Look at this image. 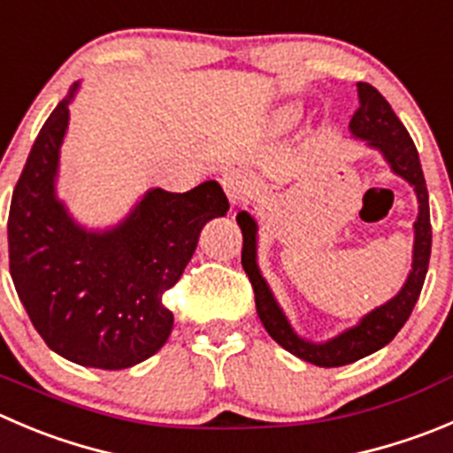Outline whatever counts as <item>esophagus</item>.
<instances>
[{"label": "esophagus", "instance_id": "obj_1", "mask_svg": "<svg viewBox=\"0 0 453 453\" xmlns=\"http://www.w3.org/2000/svg\"><path fill=\"white\" fill-rule=\"evenodd\" d=\"M222 187L226 191V196H229L231 204H238L249 193V180L240 171H226L222 175Z\"/></svg>", "mask_w": 453, "mask_h": 453}]
</instances>
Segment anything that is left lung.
<instances>
[{
    "mask_svg": "<svg viewBox=\"0 0 453 453\" xmlns=\"http://www.w3.org/2000/svg\"><path fill=\"white\" fill-rule=\"evenodd\" d=\"M358 111L349 122V131L353 137L367 142L372 149L380 150L389 162L391 171L407 180L418 197V218L413 222V262L403 288L373 311H369L363 320L351 329L342 331L326 342H311L300 338L288 325L287 316L280 304L275 303L269 284L257 269V222L249 211H240L238 224L242 229V266L251 280L253 294H256V309L262 325L269 331L271 338L287 349L288 353L298 356L300 360L318 365V367H342L356 363L369 353L378 351L394 340V335L403 329L404 322L411 316L418 303V296L423 291L425 275H427L429 256H432V222H429V193L425 184L423 169L413 140L407 128L403 127L389 102L367 81H358Z\"/></svg>",
    "mask_w": 453,
    "mask_h": 453,
    "instance_id": "1",
    "label": "left lung"
}]
</instances>
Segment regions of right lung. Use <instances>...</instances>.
Here are the masks:
<instances>
[{"mask_svg": "<svg viewBox=\"0 0 453 453\" xmlns=\"http://www.w3.org/2000/svg\"><path fill=\"white\" fill-rule=\"evenodd\" d=\"M66 100L37 135L12 191L8 262L17 296L44 342L81 367L127 369L165 347L180 280L209 219L229 200L215 180L187 193L150 188L118 226L86 231L55 196Z\"/></svg>", "mask_w": 453, "mask_h": 453, "instance_id": "right-lung-1", "label": "right lung"}]
</instances>
